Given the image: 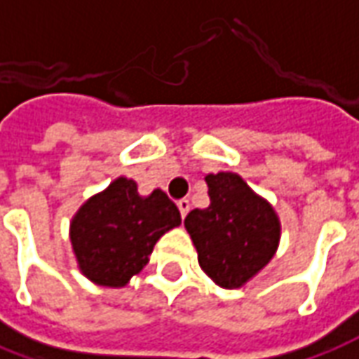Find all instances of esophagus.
Returning a JSON list of instances; mask_svg holds the SVG:
<instances>
[{
  "mask_svg": "<svg viewBox=\"0 0 359 359\" xmlns=\"http://www.w3.org/2000/svg\"><path fill=\"white\" fill-rule=\"evenodd\" d=\"M177 205H179L180 215H182V219H184L188 214V210H190V202H188L187 198H182V200H179V202H177Z\"/></svg>",
  "mask_w": 359,
  "mask_h": 359,
  "instance_id": "34e87169",
  "label": "esophagus"
}]
</instances>
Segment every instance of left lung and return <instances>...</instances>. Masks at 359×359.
I'll use <instances>...</instances> for the list:
<instances>
[{"mask_svg": "<svg viewBox=\"0 0 359 359\" xmlns=\"http://www.w3.org/2000/svg\"><path fill=\"white\" fill-rule=\"evenodd\" d=\"M205 184L210 205L192 210L184 227L205 274L222 287H241L274 257L278 215L235 172L208 175Z\"/></svg>", "mask_w": 359, "mask_h": 359, "instance_id": "left-lung-1", "label": "left lung"}]
</instances>
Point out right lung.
<instances>
[{"mask_svg": "<svg viewBox=\"0 0 359 359\" xmlns=\"http://www.w3.org/2000/svg\"><path fill=\"white\" fill-rule=\"evenodd\" d=\"M180 225L179 208L163 190L137 194V184L124 177L89 198L69 229L79 270L91 282L122 287L149 262L161 235Z\"/></svg>", "mask_w": 359, "mask_h": 359, "instance_id": "1", "label": "right lung"}]
</instances>
